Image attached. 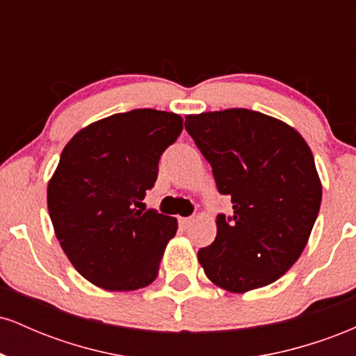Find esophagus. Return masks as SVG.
<instances>
[{"label":"esophagus","mask_w":356,"mask_h":356,"mask_svg":"<svg viewBox=\"0 0 356 356\" xmlns=\"http://www.w3.org/2000/svg\"><path fill=\"white\" fill-rule=\"evenodd\" d=\"M192 222H194V218H179V224H181V227H184V229H187Z\"/></svg>","instance_id":"34e87169"}]
</instances>
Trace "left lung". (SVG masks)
<instances>
[{
	"label": "left lung",
	"instance_id": "8db88e82",
	"mask_svg": "<svg viewBox=\"0 0 356 356\" xmlns=\"http://www.w3.org/2000/svg\"><path fill=\"white\" fill-rule=\"evenodd\" d=\"M186 130L234 209L218 216L214 243L199 249L204 273L231 293L275 283L301 256L320 212L312 149L295 127L248 108L186 115Z\"/></svg>",
	"mask_w": 356,
	"mask_h": 356
}]
</instances>
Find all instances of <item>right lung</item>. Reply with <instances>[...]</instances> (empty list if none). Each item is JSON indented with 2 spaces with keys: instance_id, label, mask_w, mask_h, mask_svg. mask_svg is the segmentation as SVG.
Listing matches in <instances>:
<instances>
[{
  "instance_id": "obj_1",
  "label": "right lung",
  "mask_w": 356,
  "mask_h": 356,
  "mask_svg": "<svg viewBox=\"0 0 356 356\" xmlns=\"http://www.w3.org/2000/svg\"><path fill=\"white\" fill-rule=\"evenodd\" d=\"M182 122L137 108L83 127L65 145L48 181V212L61 249L92 284L136 291L157 277L177 219L142 209V201Z\"/></svg>"
}]
</instances>
